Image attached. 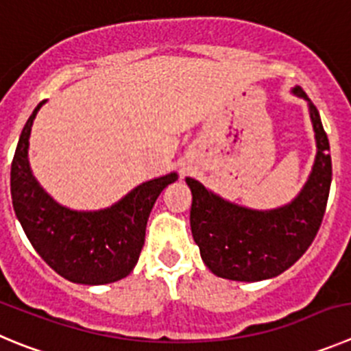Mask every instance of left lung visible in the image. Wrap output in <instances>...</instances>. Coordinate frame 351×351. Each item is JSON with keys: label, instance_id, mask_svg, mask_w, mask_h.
I'll list each match as a JSON object with an SVG mask.
<instances>
[{"label": "left lung", "instance_id": "left-lung-1", "mask_svg": "<svg viewBox=\"0 0 351 351\" xmlns=\"http://www.w3.org/2000/svg\"><path fill=\"white\" fill-rule=\"evenodd\" d=\"M292 92L310 102L301 86ZM310 117L317 158L304 188L285 207L250 210L224 202L195 179H186L193 195L189 212L193 240L214 275L239 282L271 278L291 268L317 237L329 198L332 163L329 139L311 102Z\"/></svg>", "mask_w": 351, "mask_h": 351}]
</instances>
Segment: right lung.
Returning a JSON list of instances; mask_svg holds the SVG:
<instances>
[{
  "label": "right lung",
  "mask_w": 351,
  "mask_h": 351,
  "mask_svg": "<svg viewBox=\"0 0 351 351\" xmlns=\"http://www.w3.org/2000/svg\"><path fill=\"white\" fill-rule=\"evenodd\" d=\"M43 104L45 101L38 104L22 128L12 162L10 186L15 214L34 250L66 280L85 285L121 280L139 259L154 202L178 173L137 186L104 210L76 212L62 207L38 184L27 160L31 127Z\"/></svg>",
  "instance_id": "right-lung-1"
}]
</instances>
